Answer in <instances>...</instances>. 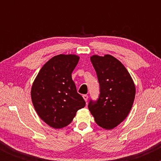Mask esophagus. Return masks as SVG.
Wrapping results in <instances>:
<instances>
[{
    "instance_id": "34e87169",
    "label": "esophagus",
    "mask_w": 161,
    "mask_h": 161,
    "mask_svg": "<svg viewBox=\"0 0 161 161\" xmlns=\"http://www.w3.org/2000/svg\"><path fill=\"white\" fill-rule=\"evenodd\" d=\"M82 97H83V98H84L85 101H86V102H87V101H88V96L87 95H84L82 96Z\"/></svg>"
}]
</instances>
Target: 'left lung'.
<instances>
[{
	"instance_id": "left-lung-1",
	"label": "left lung",
	"mask_w": 161,
	"mask_h": 161,
	"mask_svg": "<svg viewBox=\"0 0 161 161\" xmlns=\"http://www.w3.org/2000/svg\"><path fill=\"white\" fill-rule=\"evenodd\" d=\"M100 85L98 100L88 109L99 126L112 129L129 115L136 96L133 79L122 63L112 55L90 57Z\"/></svg>"
}]
</instances>
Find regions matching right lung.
<instances>
[{
	"mask_svg": "<svg viewBox=\"0 0 161 161\" xmlns=\"http://www.w3.org/2000/svg\"><path fill=\"white\" fill-rule=\"evenodd\" d=\"M79 60L75 54L53 57L42 66L32 83L31 98L35 110L52 128L68 125L79 109L86 106L72 79Z\"/></svg>",
	"mask_w": 161,
	"mask_h": 161,
	"instance_id": "1",
	"label": "right lung"
}]
</instances>
